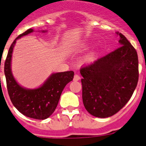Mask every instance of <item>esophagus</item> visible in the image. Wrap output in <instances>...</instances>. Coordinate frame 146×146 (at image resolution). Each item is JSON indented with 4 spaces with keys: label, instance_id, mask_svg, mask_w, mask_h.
<instances>
[{
    "label": "esophagus",
    "instance_id": "obj_1",
    "mask_svg": "<svg viewBox=\"0 0 146 146\" xmlns=\"http://www.w3.org/2000/svg\"><path fill=\"white\" fill-rule=\"evenodd\" d=\"M80 80V76L77 74L75 75L74 78H73V80H74V81H78V80Z\"/></svg>",
    "mask_w": 146,
    "mask_h": 146
}]
</instances>
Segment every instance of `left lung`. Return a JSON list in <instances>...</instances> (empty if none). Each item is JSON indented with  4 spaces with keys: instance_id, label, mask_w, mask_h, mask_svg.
<instances>
[{
    "instance_id": "obj_1",
    "label": "left lung",
    "mask_w": 146,
    "mask_h": 146,
    "mask_svg": "<svg viewBox=\"0 0 146 146\" xmlns=\"http://www.w3.org/2000/svg\"><path fill=\"white\" fill-rule=\"evenodd\" d=\"M118 48L81 68L82 97L86 111L98 118L117 113L128 103L138 81V54L121 33Z\"/></svg>"
}]
</instances>
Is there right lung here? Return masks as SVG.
Wrapping results in <instances>:
<instances>
[{
	"instance_id": "1",
	"label": "right lung",
	"mask_w": 146,
	"mask_h": 146,
	"mask_svg": "<svg viewBox=\"0 0 146 146\" xmlns=\"http://www.w3.org/2000/svg\"><path fill=\"white\" fill-rule=\"evenodd\" d=\"M33 32L32 28L27 30L14 40L10 47L4 65L7 89L11 102L19 112L28 118L44 120L53 114L58 103L60 95L65 86L71 81L74 72L53 73L43 86L36 89L21 87L15 81L11 72V58L17 39ZM42 32H46L43 31Z\"/></svg>"
}]
</instances>
